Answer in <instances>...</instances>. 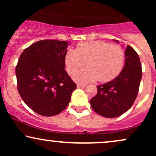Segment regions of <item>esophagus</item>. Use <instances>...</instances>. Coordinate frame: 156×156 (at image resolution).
Wrapping results in <instances>:
<instances>
[{"label":"esophagus","mask_w":156,"mask_h":156,"mask_svg":"<svg viewBox=\"0 0 156 156\" xmlns=\"http://www.w3.org/2000/svg\"><path fill=\"white\" fill-rule=\"evenodd\" d=\"M77 87H78V88H85L86 85H84V84H78V85H77Z\"/></svg>","instance_id":"34e87169"}]
</instances>
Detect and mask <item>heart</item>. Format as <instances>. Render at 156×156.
Masks as SVG:
<instances>
[{
  "instance_id": "obj_1",
  "label": "heart",
  "mask_w": 156,
  "mask_h": 156,
  "mask_svg": "<svg viewBox=\"0 0 156 156\" xmlns=\"http://www.w3.org/2000/svg\"><path fill=\"white\" fill-rule=\"evenodd\" d=\"M125 53L122 48L116 44L103 41L80 42L76 51L69 49L64 57L66 67L69 74L87 63V67L73 75L78 83H89L99 79L101 82L112 80L120 73L124 64Z\"/></svg>"
}]
</instances>
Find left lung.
<instances>
[{
  "instance_id": "8db88e82",
  "label": "left lung",
  "mask_w": 156,
  "mask_h": 156,
  "mask_svg": "<svg viewBox=\"0 0 156 156\" xmlns=\"http://www.w3.org/2000/svg\"><path fill=\"white\" fill-rule=\"evenodd\" d=\"M114 42L119 43L118 40ZM125 65L119 76L98 86V93L89 101L93 110L107 118L119 117L133 104L142 76L141 64L135 50L128 45L125 51Z\"/></svg>"
}]
</instances>
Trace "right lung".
I'll list each match as a JSON object with an SVG mask.
<instances>
[{"mask_svg": "<svg viewBox=\"0 0 156 156\" xmlns=\"http://www.w3.org/2000/svg\"><path fill=\"white\" fill-rule=\"evenodd\" d=\"M68 45L66 41L40 40L20 56L15 69L20 95L40 115L51 117L62 112L77 87L64 69Z\"/></svg>", "mask_w": 156, "mask_h": 156, "instance_id": "add662e5", "label": "right lung"}]
</instances>
